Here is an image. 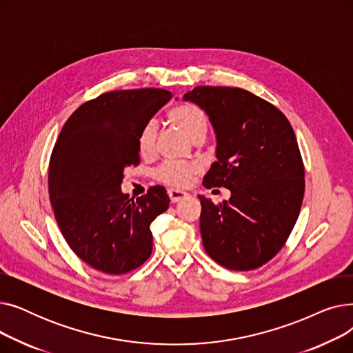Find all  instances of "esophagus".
<instances>
[{
  "label": "esophagus",
  "mask_w": 353,
  "mask_h": 353,
  "mask_svg": "<svg viewBox=\"0 0 353 353\" xmlns=\"http://www.w3.org/2000/svg\"><path fill=\"white\" fill-rule=\"evenodd\" d=\"M167 193H169V197H170L172 203H177V201H180L181 199L188 196L186 192H181V190H177V189H169V190H167Z\"/></svg>",
  "instance_id": "1"
}]
</instances>
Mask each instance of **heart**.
Returning <instances> with one entry per match:
<instances>
[{"mask_svg":"<svg viewBox=\"0 0 353 353\" xmlns=\"http://www.w3.org/2000/svg\"><path fill=\"white\" fill-rule=\"evenodd\" d=\"M169 117L174 125L186 133L192 140L200 141L206 137L209 121L201 108L192 103H183L173 107ZM157 123L148 120L140 130L137 137V148L141 156H152L156 150ZM201 172V167L196 161H163L154 170V177L165 184L176 188H186L193 179Z\"/></svg>","mask_w":353,"mask_h":353,"instance_id":"heart-1","label":"heart"}]
</instances>
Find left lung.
I'll use <instances>...</instances> for the list:
<instances>
[{
  "mask_svg": "<svg viewBox=\"0 0 353 353\" xmlns=\"http://www.w3.org/2000/svg\"><path fill=\"white\" fill-rule=\"evenodd\" d=\"M206 111L217 161L203 186L226 188L229 201L201 203L200 233L213 261L230 270L263 266L285 246L305 193V167L279 108L239 87L199 85L183 96Z\"/></svg>",
  "mask_w": 353,
  "mask_h": 353,
  "instance_id": "1",
  "label": "left lung"
}]
</instances>
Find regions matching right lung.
<instances>
[{"instance_id":"right-lung-1","label":"right lung","mask_w":353,"mask_h":353,"mask_svg":"<svg viewBox=\"0 0 353 353\" xmlns=\"http://www.w3.org/2000/svg\"><path fill=\"white\" fill-rule=\"evenodd\" d=\"M163 88L103 92L81 104L61 128L48 167L55 220L70 249L107 274L140 268L153 250L152 221L169 209L164 188L130 199L120 184L137 165L141 127L170 101Z\"/></svg>"}]
</instances>
